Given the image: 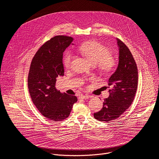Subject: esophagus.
<instances>
[{"label": "esophagus", "mask_w": 159, "mask_h": 159, "mask_svg": "<svg viewBox=\"0 0 159 159\" xmlns=\"http://www.w3.org/2000/svg\"><path fill=\"white\" fill-rule=\"evenodd\" d=\"M80 99H89V98H90V96H88V95H80Z\"/></svg>", "instance_id": "esophagus-1"}]
</instances>
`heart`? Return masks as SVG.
I'll return each mask as SVG.
<instances>
[{"mask_svg":"<svg viewBox=\"0 0 159 159\" xmlns=\"http://www.w3.org/2000/svg\"><path fill=\"white\" fill-rule=\"evenodd\" d=\"M81 53L93 64L98 66L99 69L104 74L111 72L116 66V60L109 49L96 41H89L84 43L79 48ZM73 59V53L68 51L65 52L63 63L65 68H69Z\"/></svg>","mask_w":159,"mask_h":159,"instance_id":"heart-1","label":"heart"}]
</instances>
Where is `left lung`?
Listing matches in <instances>:
<instances>
[{
	"label": "left lung",
	"instance_id": "8db88e82",
	"mask_svg": "<svg viewBox=\"0 0 159 159\" xmlns=\"http://www.w3.org/2000/svg\"><path fill=\"white\" fill-rule=\"evenodd\" d=\"M119 63L108 81L109 96L104 99L103 107L94 113L101 121L109 122L118 118L132 104L138 86V69L134 58L126 45L117 38Z\"/></svg>",
	"mask_w": 159,
	"mask_h": 159
}]
</instances>
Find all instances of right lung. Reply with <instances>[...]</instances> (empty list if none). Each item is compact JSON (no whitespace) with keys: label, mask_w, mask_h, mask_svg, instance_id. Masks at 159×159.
<instances>
[{"label":"right lung","mask_w":159,"mask_h":159,"mask_svg":"<svg viewBox=\"0 0 159 159\" xmlns=\"http://www.w3.org/2000/svg\"><path fill=\"white\" fill-rule=\"evenodd\" d=\"M70 36H56L44 43L34 56L28 78L32 101L41 114L54 121L69 117L75 96L61 93L55 87L57 78L64 75L63 53L72 44Z\"/></svg>","instance_id":"obj_1"}]
</instances>
